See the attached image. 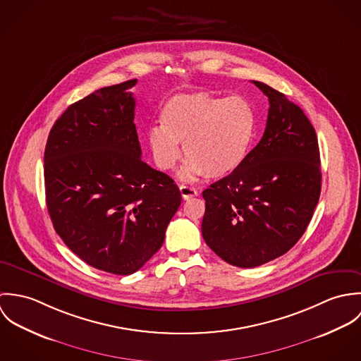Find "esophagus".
Masks as SVG:
<instances>
[{
  "label": "esophagus",
  "mask_w": 361,
  "mask_h": 361,
  "mask_svg": "<svg viewBox=\"0 0 361 361\" xmlns=\"http://www.w3.org/2000/svg\"><path fill=\"white\" fill-rule=\"evenodd\" d=\"M179 190H180V195H182V197H183L185 200L197 196V190L193 189V188H190V186H186V185H180V186H179Z\"/></svg>",
  "instance_id": "1"
}]
</instances>
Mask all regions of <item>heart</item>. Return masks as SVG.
<instances>
[{
	"label": "heart",
	"mask_w": 361,
	"mask_h": 361,
	"mask_svg": "<svg viewBox=\"0 0 361 361\" xmlns=\"http://www.w3.org/2000/svg\"><path fill=\"white\" fill-rule=\"evenodd\" d=\"M161 126L147 133V143L161 171H171L180 159L179 145L188 159L183 179L222 178L236 171L249 153L256 130L252 105L243 97L211 93L176 94L164 104Z\"/></svg>",
	"instance_id": "obj_1"
}]
</instances>
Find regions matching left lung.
Listing matches in <instances>:
<instances>
[{"mask_svg":"<svg viewBox=\"0 0 361 361\" xmlns=\"http://www.w3.org/2000/svg\"><path fill=\"white\" fill-rule=\"evenodd\" d=\"M265 132L242 165L203 192L202 233L224 261L253 268L289 252L309 226L321 193L319 149L303 109L265 83Z\"/></svg>","mask_w":361,"mask_h":361,"instance_id":"1","label":"left lung"}]
</instances>
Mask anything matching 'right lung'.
Instances as JSON below:
<instances>
[{"instance_id":"right-lung-1","label":"right lung","mask_w":361,"mask_h":361,"mask_svg":"<svg viewBox=\"0 0 361 361\" xmlns=\"http://www.w3.org/2000/svg\"><path fill=\"white\" fill-rule=\"evenodd\" d=\"M103 87L69 105L44 152L55 232L89 265L130 275L154 256L182 202L173 180L142 161L130 89Z\"/></svg>"}]
</instances>
